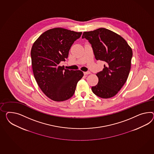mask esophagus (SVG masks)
Wrapping results in <instances>:
<instances>
[{"label": "esophagus", "mask_w": 154, "mask_h": 154, "mask_svg": "<svg viewBox=\"0 0 154 154\" xmlns=\"http://www.w3.org/2000/svg\"><path fill=\"white\" fill-rule=\"evenodd\" d=\"M91 74V72H90V71L84 72V75H88V74Z\"/></svg>", "instance_id": "obj_1"}]
</instances>
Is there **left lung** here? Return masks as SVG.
I'll use <instances>...</instances> for the list:
<instances>
[{"mask_svg": "<svg viewBox=\"0 0 154 154\" xmlns=\"http://www.w3.org/2000/svg\"><path fill=\"white\" fill-rule=\"evenodd\" d=\"M82 38L91 45L95 59L105 63L102 71L96 74L98 83L91 87V90L102 98L114 97L129 75L132 57L131 48L121 35L104 28L84 32Z\"/></svg>", "mask_w": 154, "mask_h": 154, "instance_id": "1", "label": "left lung"}]
</instances>
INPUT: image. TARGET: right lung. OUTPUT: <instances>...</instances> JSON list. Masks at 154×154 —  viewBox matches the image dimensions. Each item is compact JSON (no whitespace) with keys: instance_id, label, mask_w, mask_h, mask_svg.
I'll return each mask as SVG.
<instances>
[{"instance_id":"obj_1","label":"right lung","mask_w":154,"mask_h":154,"mask_svg":"<svg viewBox=\"0 0 154 154\" xmlns=\"http://www.w3.org/2000/svg\"><path fill=\"white\" fill-rule=\"evenodd\" d=\"M82 32L63 28L45 32L32 47V66L37 84L48 98L56 102L70 98L84 75L80 70H69L59 66L65 61L74 41Z\"/></svg>"}]
</instances>
